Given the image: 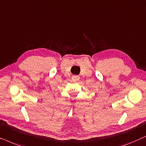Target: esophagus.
<instances>
[{"label": "esophagus", "instance_id": "esophagus-1", "mask_svg": "<svg viewBox=\"0 0 146 146\" xmlns=\"http://www.w3.org/2000/svg\"><path fill=\"white\" fill-rule=\"evenodd\" d=\"M80 77L79 75H73L72 76V79L73 81H78V80H79Z\"/></svg>", "mask_w": 146, "mask_h": 146}]
</instances>
